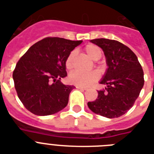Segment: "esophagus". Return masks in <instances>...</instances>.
<instances>
[{"mask_svg": "<svg viewBox=\"0 0 154 154\" xmlns=\"http://www.w3.org/2000/svg\"><path fill=\"white\" fill-rule=\"evenodd\" d=\"M76 88H77V89H82V90H86L87 89V88H85V87H82V86H77Z\"/></svg>", "mask_w": 154, "mask_h": 154, "instance_id": "esophagus-1", "label": "esophagus"}]
</instances>
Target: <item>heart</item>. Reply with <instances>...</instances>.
<instances>
[{
	"label": "heart",
	"instance_id": "heart-1",
	"mask_svg": "<svg viewBox=\"0 0 154 154\" xmlns=\"http://www.w3.org/2000/svg\"><path fill=\"white\" fill-rule=\"evenodd\" d=\"M85 52L93 60H98L101 57V50L98 46L95 45H88L85 47ZM76 51L73 50L69 53L65 60V67L69 70L72 69L73 67V60L76 56ZM99 78L98 72L96 71L91 72H82L80 70H74L69 75V81L72 84L79 86H88L93 82Z\"/></svg>",
	"mask_w": 154,
	"mask_h": 154
}]
</instances>
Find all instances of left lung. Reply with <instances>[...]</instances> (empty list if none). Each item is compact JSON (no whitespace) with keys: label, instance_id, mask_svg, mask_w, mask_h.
<instances>
[{"label":"left lung","instance_id":"8db88e82","mask_svg":"<svg viewBox=\"0 0 154 154\" xmlns=\"http://www.w3.org/2000/svg\"><path fill=\"white\" fill-rule=\"evenodd\" d=\"M103 49L108 69L101 84L97 98L88 102L93 112L108 118L119 117L128 112L144 85V72L135 53L115 40L98 38L91 41Z\"/></svg>","mask_w":154,"mask_h":154}]
</instances>
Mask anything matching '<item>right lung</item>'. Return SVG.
Wrapping results in <instances>:
<instances>
[{
    "label": "right lung",
    "instance_id": "obj_1",
    "mask_svg": "<svg viewBox=\"0 0 154 154\" xmlns=\"http://www.w3.org/2000/svg\"><path fill=\"white\" fill-rule=\"evenodd\" d=\"M82 42L45 37L20 58L13 78L18 97L29 111L47 116L67 105L70 92L75 87L62 84L60 79L67 76L66 58Z\"/></svg>",
    "mask_w": 154,
    "mask_h": 154
}]
</instances>
